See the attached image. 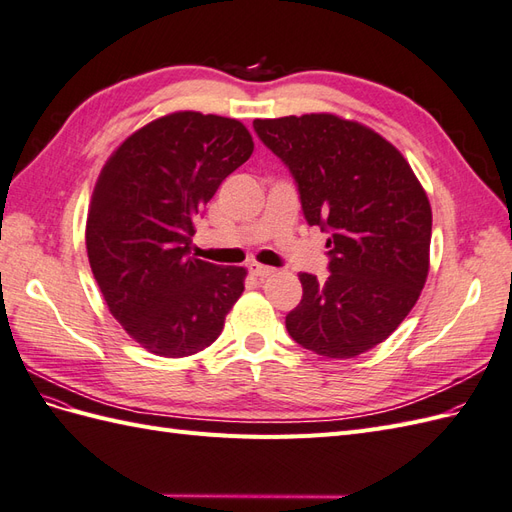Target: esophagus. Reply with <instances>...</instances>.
Listing matches in <instances>:
<instances>
[{"label": "esophagus", "mask_w": 512, "mask_h": 512, "mask_svg": "<svg viewBox=\"0 0 512 512\" xmlns=\"http://www.w3.org/2000/svg\"><path fill=\"white\" fill-rule=\"evenodd\" d=\"M248 270H251V274L257 279H266V277H270V274H274V268L261 266V264H251V266H248Z\"/></svg>", "instance_id": "esophagus-1"}]
</instances>
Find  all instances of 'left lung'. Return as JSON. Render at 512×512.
Segmentation results:
<instances>
[{"label":"left lung","instance_id":"left-lung-1","mask_svg":"<svg viewBox=\"0 0 512 512\" xmlns=\"http://www.w3.org/2000/svg\"><path fill=\"white\" fill-rule=\"evenodd\" d=\"M290 168L309 225L329 233V279L298 274L303 298L285 316L296 344L352 359L409 316L428 277L432 212L402 153L335 114L253 121Z\"/></svg>","mask_w":512,"mask_h":512}]
</instances>
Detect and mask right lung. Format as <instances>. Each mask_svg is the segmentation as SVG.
I'll return each instance as SVG.
<instances>
[{
	"label": "right lung",
	"mask_w": 512,
	"mask_h": 512,
	"mask_svg": "<svg viewBox=\"0 0 512 512\" xmlns=\"http://www.w3.org/2000/svg\"><path fill=\"white\" fill-rule=\"evenodd\" d=\"M251 153L240 121L175 112L131 134L101 170L88 261L112 316L153 355L214 344L244 292V268L196 259L190 246L196 216Z\"/></svg>",
	"instance_id": "1"
}]
</instances>
